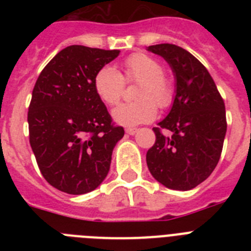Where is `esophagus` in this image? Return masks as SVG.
Returning <instances> with one entry per match:
<instances>
[{
    "mask_svg": "<svg viewBox=\"0 0 251 251\" xmlns=\"http://www.w3.org/2000/svg\"><path fill=\"white\" fill-rule=\"evenodd\" d=\"M137 128H127V129H126V133H127V134H130V136H133V134H136L137 133Z\"/></svg>",
    "mask_w": 251,
    "mask_h": 251,
    "instance_id": "obj_1",
    "label": "esophagus"
}]
</instances>
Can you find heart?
<instances>
[{"label": "heart", "mask_w": 251, "mask_h": 251, "mask_svg": "<svg viewBox=\"0 0 251 251\" xmlns=\"http://www.w3.org/2000/svg\"><path fill=\"white\" fill-rule=\"evenodd\" d=\"M127 83H139L133 103H124L113 109V119L121 126L134 127L154 119L157 108L165 109L174 101V85L163 74V66L151 55L137 52L123 61V75L114 66L105 65L94 77L99 98L108 105L119 103Z\"/></svg>", "instance_id": "b5f03b06"}]
</instances>
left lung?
<instances>
[{"mask_svg": "<svg viewBox=\"0 0 251 251\" xmlns=\"http://www.w3.org/2000/svg\"><path fill=\"white\" fill-rule=\"evenodd\" d=\"M170 64L176 95L170 113L154 127L156 142L147 152L151 175L171 190L187 191L216 167L226 134L225 104L207 69L187 50L172 44L148 46ZM161 129L173 132L163 136Z\"/></svg>", "mask_w": 251, "mask_h": 251, "instance_id": "8db88e82", "label": "left lung"}]
</instances>
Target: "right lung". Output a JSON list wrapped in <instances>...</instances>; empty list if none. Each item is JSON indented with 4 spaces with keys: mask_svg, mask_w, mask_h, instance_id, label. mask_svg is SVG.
I'll return each instance as SVG.
<instances>
[{
    "mask_svg": "<svg viewBox=\"0 0 251 251\" xmlns=\"http://www.w3.org/2000/svg\"><path fill=\"white\" fill-rule=\"evenodd\" d=\"M119 52L68 46L37 77L27 113L30 145L44 178L60 191L88 194L109 172L124 129L112 123L94 77Z\"/></svg>",
    "mask_w": 251,
    "mask_h": 251,
    "instance_id": "1",
    "label": "right lung"
}]
</instances>
